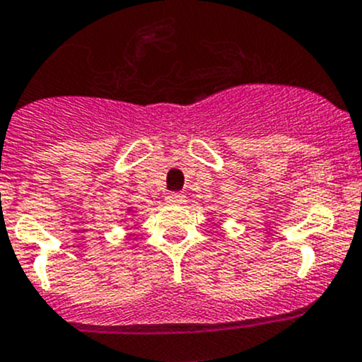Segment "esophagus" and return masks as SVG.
Listing matches in <instances>:
<instances>
[{"instance_id":"1","label":"esophagus","mask_w":362,"mask_h":362,"mask_svg":"<svg viewBox=\"0 0 362 362\" xmlns=\"http://www.w3.org/2000/svg\"><path fill=\"white\" fill-rule=\"evenodd\" d=\"M185 196L182 194V192H168L166 196H164V199H166L168 205H180L182 202H184Z\"/></svg>"}]
</instances>
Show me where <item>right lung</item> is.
<instances>
[{
    "instance_id": "obj_1",
    "label": "right lung",
    "mask_w": 362,
    "mask_h": 362,
    "mask_svg": "<svg viewBox=\"0 0 362 362\" xmlns=\"http://www.w3.org/2000/svg\"><path fill=\"white\" fill-rule=\"evenodd\" d=\"M125 210H127L129 214H131V212L134 214V212H136V206H131V205H127V206H125Z\"/></svg>"
}]
</instances>
